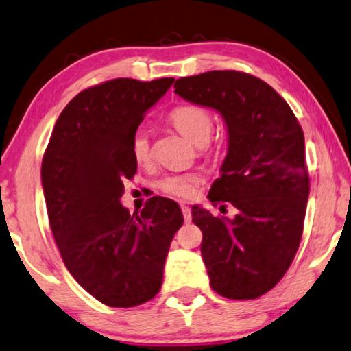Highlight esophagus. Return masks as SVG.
<instances>
[{
  "mask_svg": "<svg viewBox=\"0 0 351 351\" xmlns=\"http://www.w3.org/2000/svg\"><path fill=\"white\" fill-rule=\"evenodd\" d=\"M181 212H183L184 221L189 223L191 221V208L188 207V205H181Z\"/></svg>",
  "mask_w": 351,
  "mask_h": 351,
  "instance_id": "obj_1",
  "label": "esophagus"
}]
</instances>
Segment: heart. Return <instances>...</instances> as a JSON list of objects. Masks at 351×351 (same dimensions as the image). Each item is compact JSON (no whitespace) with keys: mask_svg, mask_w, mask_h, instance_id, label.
Listing matches in <instances>:
<instances>
[{"mask_svg":"<svg viewBox=\"0 0 351 351\" xmlns=\"http://www.w3.org/2000/svg\"><path fill=\"white\" fill-rule=\"evenodd\" d=\"M170 123L178 132L194 143L195 146H205L210 141L213 133V115L208 109L199 104H183L175 107L168 117ZM132 156L139 165L147 163L152 157L151 138L146 128L139 127L134 130L132 136ZM200 178L194 173H183V175H168L158 181V189L171 197L188 199L195 193V186Z\"/></svg>","mask_w":351,"mask_h":351,"instance_id":"1","label":"heart"}]
</instances>
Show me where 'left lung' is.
Returning a JSON list of instances; mask_svg holds the SVG:
<instances>
[{
	"instance_id": "8db88e82",
	"label": "left lung",
	"mask_w": 351,
	"mask_h": 351,
	"mask_svg": "<svg viewBox=\"0 0 351 351\" xmlns=\"http://www.w3.org/2000/svg\"><path fill=\"white\" fill-rule=\"evenodd\" d=\"M175 93L218 110L228 127V154L208 199L239 213L230 219L194 205L193 221L213 291L252 300L281 281L300 245L310 194L303 130L268 83L237 70L183 77Z\"/></svg>"
}]
</instances>
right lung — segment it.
<instances>
[{
    "mask_svg": "<svg viewBox=\"0 0 351 351\" xmlns=\"http://www.w3.org/2000/svg\"><path fill=\"white\" fill-rule=\"evenodd\" d=\"M175 78H115L78 93L56 121L41 163L46 210L65 268L96 300L143 305L160 291L163 266L184 218L151 197L141 212L120 202L138 162L132 136Z\"/></svg>",
    "mask_w": 351,
    "mask_h": 351,
    "instance_id": "right-lung-1",
    "label": "right lung"
}]
</instances>
